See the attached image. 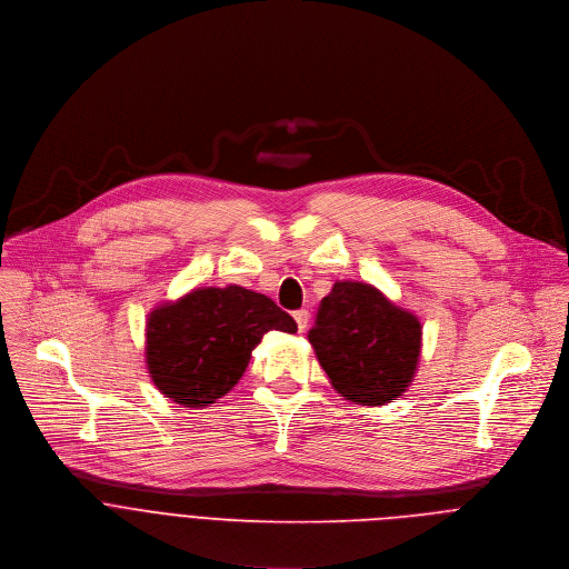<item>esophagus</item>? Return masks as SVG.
Instances as JSON below:
<instances>
[{"label":"esophagus","mask_w":569,"mask_h":569,"mask_svg":"<svg viewBox=\"0 0 569 569\" xmlns=\"http://www.w3.org/2000/svg\"><path fill=\"white\" fill-rule=\"evenodd\" d=\"M293 318H296V322H298V329L305 331L307 325H309V311H307V309H298V311H293Z\"/></svg>","instance_id":"1"}]
</instances>
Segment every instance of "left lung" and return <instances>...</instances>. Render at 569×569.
Instances as JSON below:
<instances>
[{
  "instance_id": "1",
  "label": "left lung",
  "mask_w": 569,
  "mask_h": 569,
  "mask_svg": "<svg viewBox=\"0 0 569 569\" xmlns=\"http://www.w3.org/2000/svg\"><path fill=\"white\" fill-rule=\"evenodd\" d=\"M309 343L331 386L361 406H383L410 386L421 322L368 282L338 280L322 298Z\"/></svg>"
}]
</instances>
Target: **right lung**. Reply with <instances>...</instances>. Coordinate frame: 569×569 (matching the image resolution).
I'll return each instance as SVG.
<instances>
[{
  "label": "right lung",
  "instance_id": "add662e5",
  "mask_svg": "<svg viewBox=\"0 0 569 569\" xmlns=\"http://www.w3.org/2000/svg\"><path fill=\"white\" fill-rule=\"evenodd\" d=\"M271 329L293 333L298 325L264 293L238 284L192 289L148 316V372L179 406L214 403L242 379L251 352Z\"/></svg>",
  "mask_w": 569,
  "mask_h": 569
}]
</instances>
